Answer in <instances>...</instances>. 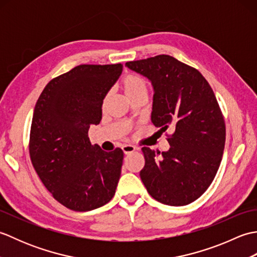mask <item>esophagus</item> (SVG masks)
<instances>
[{"mask_svg": "<svg viewBox=\"0 0 257 257\" xmlns=\"http://www.w3.org/2000/svg\"><path fill=\"white\" fill-rule=\"evenodd\" d=\"M121 149H122V151H123V154H124V155L133 154L134 151L137 150V148H136V147H135V146H133V145H123Z\"/></svg>", "mask_w": 257, "mask_h": 257, "instance_id": "obj_1", "label": "esophagus"}]
</instances>
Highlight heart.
I'll return each mask as SVG.
<instances>
[{
  "label": "heart",
  "instance_id": "heart-1",
  "mask_svg": "<svg viewBox=\"0 0 257 257\" xmlns=\"http://www.w3.org/2000/svg\"><path fill=\"white\" fill-rule=\"evenodd\" d=\"M121 87L127 97L138 94V92H147V83L146 80L139 75L129 74L124 76L121 81Z\"/></svg>",
  "mask_w": 257,
  "mask_h": 257
}]
</instances>
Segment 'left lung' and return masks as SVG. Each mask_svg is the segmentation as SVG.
Listing matches in <instances>:
<instances>
[{"instance_id":"obj_1","label":"left lung","mask_w":257,"mask_h":257,"mask_svg":"<svg viewBox=\"0 0 257 257\" xmlns=\"http://www.w3.org/2000/svg\"><path fill=\"white\" fill-rule=\"evenodd\" d=\"M125 66L151 81L152 123L162 132L174 130L167 139L168 151L156 154L144 147L140 178L155 200L187 205L210 187L224 150L225 122L214 92L198 69L172 56L127 62Z\"/></svg>"}]
</instances>
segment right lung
I'll return each instance as SVG.
<instances>
[{
  "label": "right lung",
  "instance_id": "add662e5",
  "mask_svg": "<svg viewBox=\"0 0 257 257\" xmlns=\"http://www.w3.org/2000/svg\"><path fill=\"white\" fill-rule=\"evenodd\" d=\"M121 73V64L79 65L52 79L35 105L32 165L54 199L70 210H95L116 192L123 152L92 146L88 130L100 122L103 98Z\"/></svg>",
  "mask_w": 257,
  "mask_h": 257
}]
</instances>
